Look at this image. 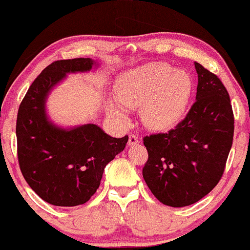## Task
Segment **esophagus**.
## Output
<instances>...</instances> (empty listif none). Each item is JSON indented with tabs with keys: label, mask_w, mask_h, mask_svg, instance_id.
<instances>
[{
	"label": "esophagus",
	"mask_w": 250,
	"mask_h": 250,
	"mask_svg": "<svg viewBox=\"0 0 250 250\" xmlns=\"http://www.w3.org/2000/svg\"><path fill=\"white\" fill-rule=\"evenodd\" d=\"M138 143H140V140H138L137 136L132 135L131 133L130 136H128V146H138Z\"/></svg>",
	"instance_id": "obj_1"
}]
</instances>
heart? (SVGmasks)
<instances>
[{
  "mask_svg": "<svg viewBox=\"0 0 250 250\" xmlns=\"http://www.w3.org/2000/svg\"><path fill=\"white\" fill-rule=\"evenodd\" d=\"M119 104L107 101V110L117 122L126 124V108L140 107L141 119L151 130H166L184 117L194 81L185 69L165 62H149L120 74L114 85Z\"/></svg>",
  "mask_w": 250,
  "mask_h": 250,
  "instance_id": "b5f03b06",
  "label": "heart"
}]
</instances>
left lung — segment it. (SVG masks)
<instances>
[{
  "instance_id": "8db88e82",
  "label": "left lung",
  "mask_w": 250,
  "mask_h": 250,
  "mask_svg": "<svg viewBox=\"0 0 250 250\" xmlns=\"http://www.w3.org/2000/svg\"><path fill=\"white\" fill-rule=\"evenodd\" d=\"M196 101L167 133L144 137L148 161L143 178L154 196L171 207L200 201L220 181L233 140L228 90L215 74L195 62Z\"/></svg>"
}]
</instances>
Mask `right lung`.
<instances>
[{
	"label": "right lung",
	"instance_id": "add662e5",
	"mask_svg": "<svg viewBox=\"0 0 250 250\" xmlns=\"http://www.w3.org/2000/svg\"><path fill=\"white\" fill-rule=\"evenodd\" d=\"M99 67L90 58L55 61L27 90L17 118L18 159L25 181L45 202L73 207L87 202L104 167L124 150L128 137L114 138L95 124L63 127L50 120L48 96L71 73Z\"/></svg>",
	"mask_w": 250,
	"mask_h": 250
}]
</instances>
